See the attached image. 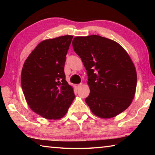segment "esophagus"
Here are the masks:
<instances>
[{"label":"esophagus","mask_w":155,"mask_h":155,"mask_svg":"<svg viewBox=\"0 0 155 155\" xmlns=\"http://www.w3.org/2000/svg\"><path fill=\"white\" fill-rule=\"evenodd\" d=\"M81 85H82V83H81V84H76L75 87L78 90V89H79L81 87Z\"/></svg>","instance_id":"obj_1"}]
</instances>
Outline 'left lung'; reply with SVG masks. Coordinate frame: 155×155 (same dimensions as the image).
Returning <instances> with one entry per match:
<instances>
[{
  "label": "left lung",
  "instance_id": "obj_1",
  "mask_svg": "<svg viewBox=\"0 0 155 155\" xmlns=\"http://www.w3.org/2000/svg\"><path fill=\"white\" fill-rule=\"evenodd\" d=\"M72 46L87 70L90 93L85 102L91 112L111 118L127 109L137 86L135 67L127 52L116 41L96 35L75 37Z\"/></svg>",
  "mask_w": 155,
  "mask_h": 155
}]
</instances>
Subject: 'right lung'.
Wrapping results in <instances>:
<instances>
[{"label": "right lung", "mask_w": 155, "mask_h": 155, "mask_svg": "<svg viewBox=\"0 0 155 155\" xmlns=\"http://www.w3.org/2000/svg\"><path fill=\"white\" fill-rule=\"evenodd\" d=\"M72 38L64 35L41 41L23 65L21 85L26 101L33 111L44 118H61L74 99V90L64 73Z\"/></svg>", "instance_id": "obj_1"}]
</instances>
